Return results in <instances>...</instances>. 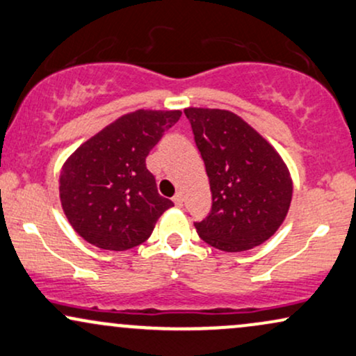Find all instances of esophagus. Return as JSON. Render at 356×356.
Listing matches in <instances>:
<instances>
[{"mask_svg": "<svg viewBox=\"0 0 356 356\" xmlns=\"http://www.w3.org/2000/svg\"><path fill=\"white\" fill-rule=\"evenodd\" d=\"M172 200H174V204L177 205V207H181V205L184 204V197H182L181 192H177V194L172 197Z\"/></svg>", "mask_w": 356, "mask_h": 356, "instance_id": "esophagus-1", "label": "esophagus"}]
</instances>
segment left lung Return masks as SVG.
Returning a JSON list of instances; mask_svg holds the SVG:
<instances>
[{
    "label": "left lung",
    "mask_w": 356,
    "mask_h": 356,
    "mask_svg": "<svg viewBox=\"0 0 356 356\" xmlns=\"http://www.w3.org/2000/svg\"><path fill=\"white\" fill-rule=\"evenodd\" d=\"M212 192V211L197 234L224 252H245L284 224L293 181L273 145L232 111L186 108Z\"/></svg>",
    "instance_id": "obj_1"
}]
</instances>
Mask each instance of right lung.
Instances as JSON below:
<instances>
[{"mask_svg":"<svg viewBox=\"0 0 356 356\" xmlns=\"http://www.w3.org/2000/svg\"><path fill=\"white\" fill-rule=\"evenodd\" d=\"M181 114L179 109L127 113L67 157L59 174V200L86 242L121 252L151 237L174 204L159 195L145 157Z\"/></svg>","mask_w":356,"mask_h":356,"instance_id":"obj_1","label":"right lung"}]
</instances>
